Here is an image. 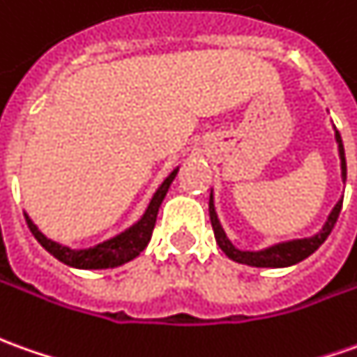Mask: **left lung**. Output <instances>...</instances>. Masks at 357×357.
Instances as JSON below:
<instances>
[{
    "instance_id": "obj_1",
    "label": "left lung",
    "mask_w": 357,
    "mask_h": 357,
    "mask_svg": "<svg viewBox=\"0 0 357 357\" xmlns=\"http://www.w3.org/2000/svg\"><path fill=\"white\" fill-rule=\"evenodd\" d=\"M336 142H338V148H340V160H342V178L346 179V156H344V144H342L340 132H336ZM342 211V201L336 203V207L331 213V217L326 220V225L322 227V230L312 236V238L305 240H293V242H287V244H278V246H271V248L264 250V252H240L236 250L230 240L227 238L225 230L220 229L219 219H217V213H215V207H213V197L209 201V217L211 225H213V232H215V238H217V244L219 248L229 256L230 260L238 261V264H246V266H254V268H285V266H293L297 261L309 258L314 250L321 246L324 240L328 238V234L334 229L336 220L340 217Z\"/></svg>"
}]
</instances>
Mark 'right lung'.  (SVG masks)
Masks as SVG:
<instances>
[{"label": "right lung", "mask_w": 357, "mask_h": 357, "mask_svg": "<svg viewBox=\"0 0 357 357\" xmlns=\"http://www.w3.org/2000/svg\"><path fill=\"white\" fill-rule=\"evenodd\" d=\"M176 174H178V169H174L168 178H166V181L160 185V189L154 193V197H152L150 205H148L144 217L138 220L132 229H128L127 232H123V234H119L115 238L103 242V244H97L96 248L70 250L66 246H62V244H58V242H52L50 238H46L45 234L36 229L35 222L25 215L26 225H29V230L33 232V236L40 242V246L46 252H50L56 260L66 264V266L79 268V270H107V268H117V266H123V264H127L132 258H137L138 254L146 248V244L152 238V230H154V225H156L160 205H162V201L166 197L169 183L174 181Z\"/></svg>", "instance_id": "obj_1"}]
</instances>
